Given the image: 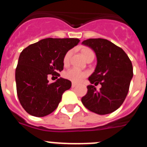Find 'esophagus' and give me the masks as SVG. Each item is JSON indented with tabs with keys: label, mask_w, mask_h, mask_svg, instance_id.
<instances>
[{
	"label": "esophagus",
	"mask_w": 147,
	"mask_h": 147,
	"mask_svg": "<svg viewBox=\"0 0 147 147\" xmlns=\"http://www.w3.org/2000/svg\"><path fill=\"white\" fill-rule=\"evenodd\" d=\"M76 84H75V83H72V85H71V86H72V88H75V87H76Z\"/></svg>",
	"instance_id": "obj_1"
}]
</instances>
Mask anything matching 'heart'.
I'll return each instance as SVG.
<instances>
[{
  "instance_id": "b5f03b06",
  "label": "heart",
  "mask_w": 147,
  "mask_h": 147,
  "mask_svg": "<svg viewBox=\"0 0 147 147\" xmlns=\"http://www.w3.org/2000/svg\"><path fill=\"white\" fill-rule=\"evenodd\" d=\"M82 53L83 56H84L85 58L87 56L89 55V54H93L92 50H90V49H88V48H84V49H82ZM71 55V51H68L65 54L64 58H63V64L65 65H67L68 63H69ZM64 76L66 79H67L70 81L73 82L74 83H78L81 82L87 76V73L80 71L79 69H76V68H71V69L68 70V71L65 73Z\"/></svg>"
}]
</instances>
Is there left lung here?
I'll use <instances>...</instances> for the list:
<instances>
[{
    "label": "left lung",
    "instance_id": "1",
    "mask_svg": "<svg viewBox=\"0 0 147 147\" xmlns=\"http://www.w3.org/2000/svg\"><path fill=\"white\" fill-rule=\"evenodd\" d=\"M82 44L90 48L97 59L94 72L88 78L91 85L87 87L82 102L95 113H111L120 107L129 91L133 76L132 62L123 49L105 39H88ZM93 83L102 85L98 92Z\"/></svg>",
    "mask_w": 147,
    "mask_h": 147
}]
</instances>
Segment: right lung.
<instances>
[{
    "instance_id": "1",
    "label": "right lung",
    "mask_w": 147,
    "mask_h": 147,
    "mask_svg": "<svg viewBox=\"0 0 147 147\" xmlns=\"http://www.w3.org/2000/svg\"><path fill=\"white\" fill-rule=\"evenodd\" d=\"M80 42L76 38H46L28 45L20 53L15 70L17 93L30 115L43 117L56 110L71 82L60 77L49 83L48 76H59L66 53Z\"/></svg>"
}]
</instances>
